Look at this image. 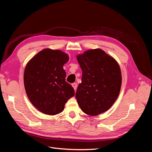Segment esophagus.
<instances>
[{"mask_svg":"<svg viewBox=\"0 0 152 152\" xmlns=\"http://www.w3.org/2000/svg\"><path fill=\"white\" fill-rule=\"evenodd\" d=\"M72 87H73V89H74V90L76 91V90H77V83H73V84H72Z\"/></svg>","mask_w":152,"mask_h":152,"instance_id":"obj_1","label":"esophagus"}]
</instances>
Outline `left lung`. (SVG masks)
I'll use <instances>...</instances> for the list:
<instances>
[{
  "label": "left lung",
  "instance_id": "left-lung-1",
  "mask_svg": "<svg viewBox=\"0 0 152 152\" xmlns=\"http://www.w3.org/2000/svg\"><path fill=\"white\" fill-rule=\"evenodd\" d=\"M82 71V82L75 97L85 113L96 116L108 110L120 93V66L112 56L100 49H90L77 56Z\"/></svg>",
  "mask_w": 152,
  "mask_h": 152
}]
</instances>
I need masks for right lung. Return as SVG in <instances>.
<instances>
[{"mask_svg":"<svg viewBox=\"0 0 152 152\" xmlns=\"http://www.w3.org/2000/svg\"><path fill=\"white\" fill-rule=\"evenodd\" d=\"M68 54L60 50L45 49L27 63L24 85L30 102L40 112L49 115L61 113L68 99L75 95L72 86L65 81L63 66Z\"/></svg>","mask_w":152,"mask_h":152,"instance_id":"obj_1","label":"right lung"}]
</instances>
